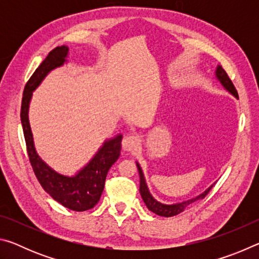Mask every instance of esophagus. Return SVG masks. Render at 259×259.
<instances>
[{"label":"esophagus","instance_id":"1","mask_svg":"<svg viewBox=\"0 0 259 259\" xmlns=\"http://www.w3.org/2000/svg\"><path fill=\"white\" fill-rule=\"evenodd\" d=\"M139 142L140 140L138 138V136L128 135L125 136L123 140H122V147H123V150L126 152H134L139 147Z\"/></svg>","mask_w":259,"mask_h":259}]
</instances>
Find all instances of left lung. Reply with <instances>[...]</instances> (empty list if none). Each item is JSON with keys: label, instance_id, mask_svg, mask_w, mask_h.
Here are the masks:
<instances>
[{"label": "left lung", "instance_id": "obj_1", "mask_svg": "<svg viewBox=\"0 0 259 259\" xmlns=\"http://www.w3.org/2000/svg\"><path fill=\"white\" fill-rule=\"evenodd\" d=\"M216 76L226 90H229L231 94H233L236 98H239V95H238V91H236L235 87L233 84V82L231 81L230 76L227 75V73L225 72V69L223 68L222 66H218L217 67V71H216ZM137 168H138V171H139V176H140V187H139V191H140V195H142V198L144 200V202H145L146 207L153 211L156 214H159V216L162 217H172V216H176V214L181 213L184 209H185L187 205H190L191 203L195 202V201H198L200 199H204L205 196H207L208 193L211 190V187H209L207 191L202 194L196 196V198L192 199V200H188L185 201V202H182V203H177V204H162L160 202H157V201L153 198V196L150 194V192H148V188L147 185L145 183V178H144V175L142 169H140L139 164L137 163Z\"/></svg>", "mask_w": 259, "mask_h": 259}]
</instances>
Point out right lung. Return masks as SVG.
Wrapping results in <instances>:
<instances>
[{"label": "right lung", "mask_w": 259, "mask_h": 259, "mask_svg": "<svg viewBox=\"0 0 259 259\" xmlns=\"http://www.w3.org/2000/svg\"><path fill=\"white\" fill-rule=\"evenodd\" d=\"M67 54L68 48L66 46L57 47L49 52L40 66L35 69L25 85L21 100L20 119L29 162L38 183L52 196V199L64 207L74 211H85L98 203L108 170L121 154L122 136H117L116 138L105 143L89 164L85 165L75 177H66L54 171L36 154L27 115L32 93L51 69L61 66L65 63Z\"/></svg>", "instance_id": "obj_1"}]
</instances>
